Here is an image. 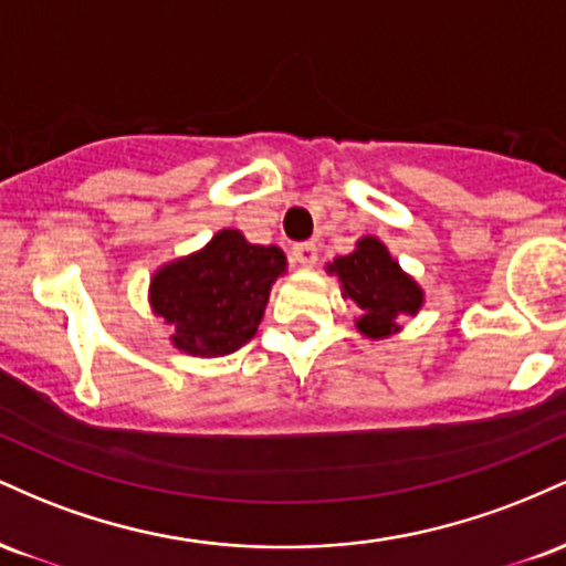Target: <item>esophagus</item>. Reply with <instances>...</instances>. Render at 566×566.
Here are the masks:
<instances>
[{"label":"esophagus","instance_id":"34e87169","mask_svg":"<svg viewBox=\"0 0 566 566\" xmlns=\"http://www.w3.org/2000/svg\"><path fill=\"white\" fill-rule=\"evenodd\" d=\"M290 258H292V263L305 265V269H311V265L319 261V244H316V242L295 244V247H292Z\"/></svg>","mask_w":566,"mask_h":566}]
</instances>
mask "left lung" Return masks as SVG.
Here are the masks:
<instances>
[{
	"label": "left lung",
	"instance_id": "obj_1",
	"mask_svg": "<svg viewBox=\"0 0 566 566\" xmlns=\"http://www.w3.org/2000/svg\"><path fill=\"white\" fill-rule=\"evenodd\" d=\"M327 274L337 276L340 295L356 303V329L373 340L399 333L401 316H418L426 303L423 287L394 261L378 237H361L354 252L327 263Z\"/></svg>",
	"mask_w": 566,
	"mask_h": 566
}]
</instances>
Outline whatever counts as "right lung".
<instances>
[{
    "mask_svg": "<svg viewBox=\"0 0 566 566\" xmlns=\"http://www.w3.org/2000/svg\"><path fill=\"white\" fill-rule=\"evenodd\" d=\"M287 271L276 244H250L223 229L201 250L154 271L151 311L172 327L170 343L188 356H229L252 340L269 305L271 284Z\"/></svg>",
    "mask_w": 566,
    "mask_h": 566,
    "instance_id": "obj_1",
    "label": "right lung"
}]
</instances>
